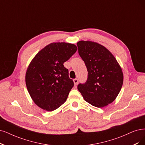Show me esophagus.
I'll return each mask as SVG.
<instances>
[{
	"mask_svg": "<svg viewBox=\"0 0 145 145\" xmlns=\"http://www.w3.org/2000/svg\"><path fill=\"white\" fill-rule=\"evenodd\" d=\"M73 82H74V85H76L78 83V79H73Z\"/></svg>",
	"mask_w": 145,
	"mask_h": 145,
	"instance_id": "34e87169",
	"label": "esophagus"
}]
</instances>
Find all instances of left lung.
<instances>
[{
  "instance_id": "8db88e82",
  "label": "left lung",
  "mask_w": 145,
  "mask_h": 145,
  "mask_svg": "<svg viewBox=\"0 0 145 145\" xmlns=\"http://www.w3.org/2000/svg\"><path fill=\"white\" fill-rule=\"evenodd\" d=\"M78 53L88 71L84 84L78 85L84 100L97 108L113 102L123 84L122 69L112 54L103 45L91 41L77 43Z\"/></svg>"
}]
</instances>
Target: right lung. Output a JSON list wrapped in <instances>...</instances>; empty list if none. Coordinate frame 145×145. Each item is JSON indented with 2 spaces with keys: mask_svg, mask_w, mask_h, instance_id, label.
<instances>
[{
  "mask_svg": "<svg viewBox=\"0 0 145 145\" xmlns=\"http://www.w3.org/2000/svg\"><path fill=\"white\" fill-rule=\"evenodd\" d=\"M77 50L74 44L51 43L31 60L27 69L25 84L32 100L39 108L52 111L66 101L74 83L63 64Z\"/></svg>",
  "mask_w": 145,
  "mask_h": 145,
  "instance_id": "right-lung-1",
  "label": "right lung"
}]
</instances>
